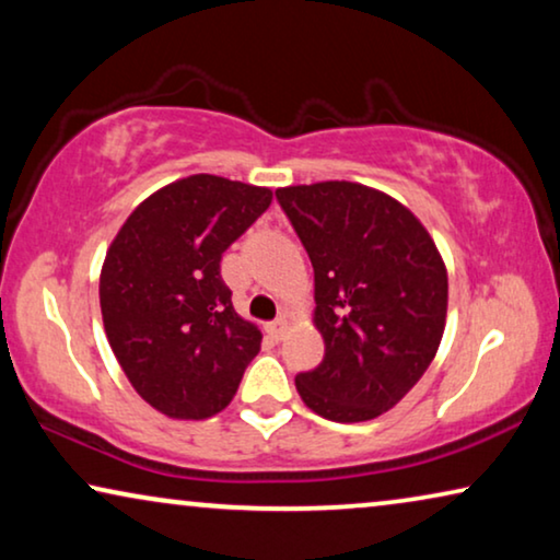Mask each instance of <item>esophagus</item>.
<instances>
[{
	"instance_id": "esophagus-1",
	"label": "esophagus",
	"mask_w": 560,
	"mask_h": 560,
	"mask_svg": "<svg viewBox=\"0 0 560 560\" xmlns=\"http://www.w3.org/2000/svg\"><path fill=\"white\" fill-rule=\"evenodd\" d=\"M265 331L270 334V339L280 341L282 336H285V331H288V320H285V318H278V320H272V324H267V326H265Z\"/></svg>"
}]
</instances>
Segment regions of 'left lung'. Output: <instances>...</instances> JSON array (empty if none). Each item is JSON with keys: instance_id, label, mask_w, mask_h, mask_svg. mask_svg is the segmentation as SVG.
Listing matches in <instances>:
<instances>
[{"instance_id": "obj_1", "label": "left lung", "mask_w": 560, "mask_h": 560, "mask_svg": "<svg viewBox=\"0 0 560 560\" xmlns=\"http://www.w3.org/2000/svg\"><path fill=\"white\" fill-rule=\"evenodd\" d=\"M313 265V326L324 362L295 377L334 423L395 408L441 347L448 272L433 236L397 198L351 180L275 190Z\"/></svg>"}]
</instances>
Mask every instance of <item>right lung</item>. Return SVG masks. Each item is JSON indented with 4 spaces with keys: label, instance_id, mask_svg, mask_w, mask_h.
<instances>
[{
    "label": "right lung",
    "instance_id": "obj_1",
    "mask_svg": "<svg viewBox=\"0 0 560 560\" xmlns=\"http://www.w3.org/2000/svg\"><path fill=\"white\" fill-rule=\"evenodd\" d=\"M272 203V190L196 173L129 213L98 275L104 331L129 385L175 420L232 402L262 331L232 305L221 255Z\"/></svg>",
    "mask_w": 560,
    "mask_h": 560
}]
</instances>
